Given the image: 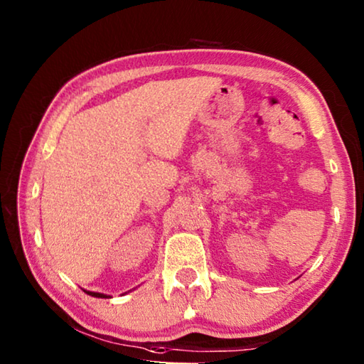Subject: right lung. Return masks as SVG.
Returning <instances> with one entry per match:
<instances>
[{
    "label": "right lung",
    "mask_w": 364,
    "mask_h": 364,
    "mask_svg": "<svg viewBox=\"0 0 364 364\" xmlns=\"http://www.w3.org/2000/svg\"><path fill=\"white\" fill-rule=\"evenodd\" d=\"M83 292L90 294V295H95V297H101V299H107V297H110V295H106V294H100V292H90V291H85V289H83Z\"/></svg>",
    "instance_id": "right-lung-1"
}]
</instances>
